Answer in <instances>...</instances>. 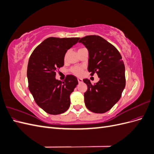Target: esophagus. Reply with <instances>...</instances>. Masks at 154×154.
Wrapping results in <instances>:
<instances>
[{"label": "esophagus", "mask_w": 154, "mask_h": 154, "mask_svg": "<svg viewBox=\"0 0 154 154\" xmlns=\"http://www.w3.org/2000/svg\"><path fill=\"white\" fill-rule=\"evenodd\" d=\"M78 82H79V83H82V82H83L82 79V78H78Z\"/></svg>", "instance_id": "obj_1"}]
</instances>
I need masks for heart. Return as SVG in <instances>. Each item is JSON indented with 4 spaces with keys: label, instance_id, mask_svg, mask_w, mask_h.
<instances>
[{
    "label": "heart",
    "instance_id": "b5f03b06",
    "mask_svg": "<svg viewBox=\"0 0 154 154\" xmlns=\"http://www.w3.org/2000/svg\"><path fill=\"white\" fill-rule=\"evenodd\" d=\"M71 72L73 74H76V75H78V76L81 75V74L83 73V69L80 67H72L71 69Z\"/></svg>",
    "mask_w": 154,
    "mask_h": 154
}]
</instances>
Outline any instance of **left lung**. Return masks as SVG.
I'll use <instances>...</instances> for the list:
<instances>
[{
    "label": "left lung",
    "mask_w": 154,
    "mask_h": 154,
    "mask_svg": "<svg viewBox=\"0 0 154 154\" xmlns=\"http://www.w3.org/2000/svg\"><path fill=\"white\" fill-rule=\"evenodd\" d=\"M79 42L88 51V72L91 75L97 73L100 78L94 85L88 79L83 80L88 88L84 93L85 106L92 112L105 113L119 100L125 87L122 55L113 45L100 36H86Z\"/></svg>",
    "instance_id": "1"
}]
</instances>
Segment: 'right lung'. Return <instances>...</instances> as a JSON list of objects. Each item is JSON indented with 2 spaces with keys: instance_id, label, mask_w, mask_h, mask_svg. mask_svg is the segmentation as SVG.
Instances as JSON below:
<instances>
[{
  "instance_id": "add662e5",
  "label": "right lung",
  "mask_w": 154,
  "mask_h": 154,
  "mask_svg": "<svg viewBox=\"0 0 154 154\" xmlns=\"http://www.w3.org/2000/svg\"><path fill=\"white\" fill-rule=\"evenodd\" d=\"M80 38H46L35 49L27 65L28 87L41 109L57 115L70 106V95L78 84L76 77L67 75L63 82L55 78L57 69L64 65L65 54Z\"/></svg>"
}]
</instances>
